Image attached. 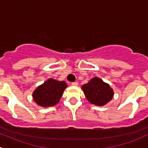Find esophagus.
<instances>
[{"label": "esophagus", "instance_id": "obj_1", "mask_svg": "<svg viewBox=\"0 0 148 148\" xmlns=\"http://www.w3.org/2000/svg\"><path fill=\"white\" fill-rule=\"evenodd\" d=\"M71 85H72V86H77V85H78V82H74L71 83Z\"/></svg>", "mask_w": 148, "mask_h": 148}]
</instances>
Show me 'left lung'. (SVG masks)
Here are the masks:
<instances>
[{
	"label": "left lung",
	"instance_id": "left-lung-1",
	"mask_svg": "<svg viewBox=\"0 0 148 148\" xmlns=\"http://www.w3.org/2000/svg\"><path fill=\"white\" fill-rule=\"evenodd\" d=\"M87 100L97 106H104L112 99L113 89L101 79L95 77L82 86Z\"/></svg>",
	"mask_w": 148,
	"mask_h": 148
}]
</instances>
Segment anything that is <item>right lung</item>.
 Segmentation results:
<instances>
[{
	"instance_id": "obj_1",
	"label": "right lung",
	"mask_w": 148,
	"mask_h": 148,
	"mask_svg": "<svg viewBox=\"0 0 148 148\" xmlns=\"http://www.w3.org/2000/svg\"><path fill=\"white\" fill-rule=\"evenodd\" d=\"M66 87L65 82L50 78L35 89L32 95L33 99L41 107H52L59 102Z\"/></svg>"
}]
</instances>
